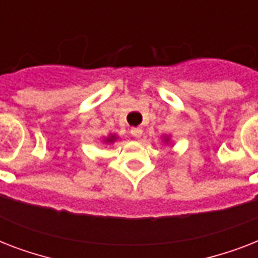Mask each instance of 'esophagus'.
Listing matches in <instances>:
<instances>
[{"instance_id":"esophagus-1","label":"esophagus","mask_w":258,"mask_h":258,"mask_svg":"<svg viewBox=\"0 0 258 258\" xmlns=\"http://www.w3.org/2000/svg\"><path fill=\"white\" fill-rule=\"evenodd\" d=\"M131 135H133L134 138H141L142 135H143V130L139 128V127H137V128H131Z\"/></svg>"}]
</instances>
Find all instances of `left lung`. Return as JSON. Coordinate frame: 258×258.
<instances>
[{
    "label": "left lung",
    "mask_w": 258,
    "mask_h": 258,
    "mask_svg": "<svg viewBox=\"0 0 258 258\" xmlns=\"http://www.w3.org/2000/svg\"><path fill=\"white\" fill-rule=\"evenodd\" d=\"M162 139H163V143H165V145H170V143H171V141H170V137H167V135H165V137L162 138Z\"/></svg>",
    "instance_id": "8db88e82"
}]
</instances>
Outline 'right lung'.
I'll return each instance as SVG.
<instances>
[{"label": "right lung", "instance_id": "1", "mask_svg": "<svg viewBox=\"0 0 258 258\" xmlns=\"http://www.w3.org/2000/svg\"><path fill=\"white\" fill-rule=\"evenodd\" d=\"M116 139H117V137L116 135H115V134H111V135H108V137L107 138H104V143H107V145H111V143H113V142H116Z\"/></svg>", "mask_w": 258, "mask_h": 258}]
</instances>
